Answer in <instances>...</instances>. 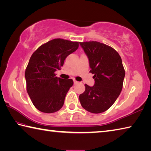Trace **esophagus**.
<instances>
[{"mask_svg": "<svg viewBox=\"0 0 151 151\" xmlns=\"http://www.w3.org/2000/svg\"><path fill=\"white\" fill-rule=\"evenodd\" d=\"M78 83V81H77L76 80V79H73V83H74V84H77Z\"/></svg>", "mask_w": 151, "mask_h": 151, "instance_id": "34e87169", "label": "esophagus"}]
</instances>
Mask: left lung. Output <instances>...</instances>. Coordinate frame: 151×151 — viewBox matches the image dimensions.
Here are the masks:
<instances>
[{
  "instance_id": "1",
  "label": "left lung",
  "mask_w": 151,
  "mask_h": 151,
  "mask_svg": "<svg viewBox=\"0 0 151 151\" xmlns=\"http://www.w3.org/2000/svg\"><path fill=\"white\" fill-rule=\"evenodd\" d=\"M89 58L95 84H85L79 95L82 107L89 112L102 113L114 103L123 87L125 70L120 56L110 46L97 41L79 42Z\"/></svg>"
}]
</instances>
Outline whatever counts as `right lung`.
<instances>
[{
    "mask_svg": "<svg viewBox=\"0 0 151 151\" xmlns=\"http://www.w3.org/2000/svg\"><path fill=\"white\" fill-rule=\"evenodd\" d=\"M78 47L79 42L55 39L42 45L31 55L25 72L26 89L31 102L41 112L53 113L63 106L73 81L57 78L55 72Z\"/></svg>",
    "mask_w": 151,
    "mask_h": 151,
    "instance_id": "1",
    "label": "right lung"
}]
</instances>
